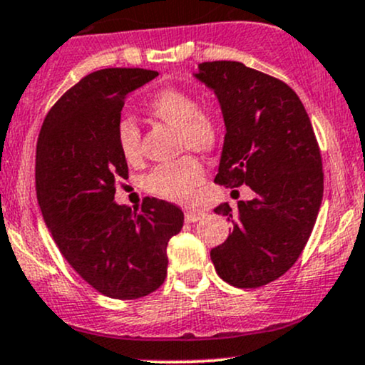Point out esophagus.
<instances>
[{"label": "esophagus", "instance_id": "34e87169", "mask_svg": "<svg viewBox=\"0 0 365 365\" xmlns=\"http://www.w3.org/2000/svg\"><path fill=\"white\" fill-rule=\"evenodd\" d=\"M204 218L202 211H185V222L187 223H194L199 222V220Z\"/></svg>", "mask_w": 365, "mask_h": 365}]
</instances>
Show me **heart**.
Listing matches in <instances>:
<instances>
[{
    "instance_id": "b5f03b06",
    "label": "heart",
    "mask_w": 365,
    "mask_h": 365,
    "mask_svg": "<svg viewBox=\"0 0 365 365\" xmlns=\"http://www.w3.org/2000/svg\"><path fill=\"white\" fill-rule=\"evenodd\" d=\"M149 110L161 121L180 130V147L207 152L215 149L220 138V124L211 114L199 110V102L189 91L166 88L150 100ZM119 152L128 163L140 158V131L131 119L118 126ZM204 168L194 155H185L175 163L161 164L147 176L145 187L150 194L175 202H187L195 187L202 182Z\"/></svg>"
}]
</instances>
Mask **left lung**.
<instances>
[{
  "label": "left lung",
  "mask_w": 365,
  "mask_h": 365,
  "mask_svg": "<svg viewBox=\"0 0 365 365\" xmlns=\"http://www.w3.org/2000/svg\"><path fill=\"white\" fill-rule=\"evenodd\" d=\"M194 78L213 91L225 124L215 180L255 192L235 211L228 202L215 207L234 228L211 250V262L232 286H265L294 265L322 204V159L314 128L286 83L241 62L199 63Z\"/></svg>",
  "instance_id": "left-lung-1"
}]
</instances>
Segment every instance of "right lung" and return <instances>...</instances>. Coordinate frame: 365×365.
I'll return each instance as SVG.
<instances>
[{
    "label": "right lung",
    "mask_w": 365,
    "mask_h": 365,
    "mask_svg": "<svg viewBox=\"0 0 365 365\" xmlns=\"http://www.w3.org/2000/svg\"><path fill=\"white\" fill-rule=\"evenodd\" d=\"M158 76L147 69H102L85 76L48 112L36 147V194L60 253L102 294L135 299L166 279L168 241L183 213L161 199L131 211L114 201L128 176L118 126L128 93Z\"/></svg>",
    "instance_id": "1"
}]
</instances>
